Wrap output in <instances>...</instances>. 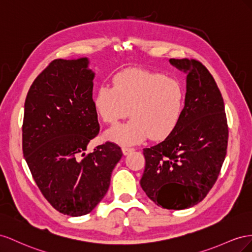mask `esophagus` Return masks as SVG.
Segmentation results:
<instances>
[{"mask_svg":"<svg viewBox=\"0 0 252 252\" xmlns=\"http://www.w3.org/2000/svg\"><path fill=\"white\" fill-rule=\"evenodd\" d=\"M133 151H134L133 148H126V147L122 148V153H124V155H127L130 152H133Z\"/></svg>","mask_w":252,"mask_h":252,"instance_id":"obj_1","label":"esophagus"}]
</instances>
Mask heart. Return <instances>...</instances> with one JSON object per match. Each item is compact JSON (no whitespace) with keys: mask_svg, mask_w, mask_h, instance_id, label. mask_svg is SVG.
I'll list each match as a JSON object with an SVG mask.
<instances>
[{"mask_svg":"<svg viewBox=\"0 0 252 252\" xmlns=\"http://www.w3.org/2000/svg\"><path fill=\"white\" fill-rule=\"evenodd\" d=\"M186 90L173 77L143 68H127L113 78V88L96 90L93 105L104 124L116 125L131 112L132 120L106 133L111 141L132 146L147 139L161 140L174 131L185 109Z\"/></svg>","mask_w":252,"mask_h":252,"instance_id":"b5f03b06","label":"heart"}]
</instances>
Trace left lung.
Here are the masks:
<instances>
[{
  "label": "left lung",
  "instance_id": "1",
  "mask_svg": "<svg viewBox=\"0 0 252 252\" xmlns=\"http://www.w3.org/2000/svg\"><path fill=\"white\" fill-rule=\"evenodd\" d=\"M187 74L186 103L168 137L143 149L146 168L140 186L148 197L166 209L197 205L211 190L225 160L228 126L217 82L194 59H170Z\"/></svg>",
  "mask_w": 252,
  "mask_h": 252
}]
</instances>
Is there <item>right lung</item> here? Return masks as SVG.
Listing matches in <instances>:
<instances>
[{
	"instance_id": "1",
	"label": "right lung",
	"mask_w": 252,
	"mask_h": 252,
	"mask_svg": "<svg viewBox=\"0 0 252 252\" xmlns=\"http://www.w3.org/2000/svg\"><path fill=\"white\" fill-rule=\"evenodd\" d=\"M88 58L57 59L35 78L26 96L22 127L25 160L56 210L81 217L101 202L121 149L105 142L86 154L99 133Z\"/></svg>"
}]
</instances>
